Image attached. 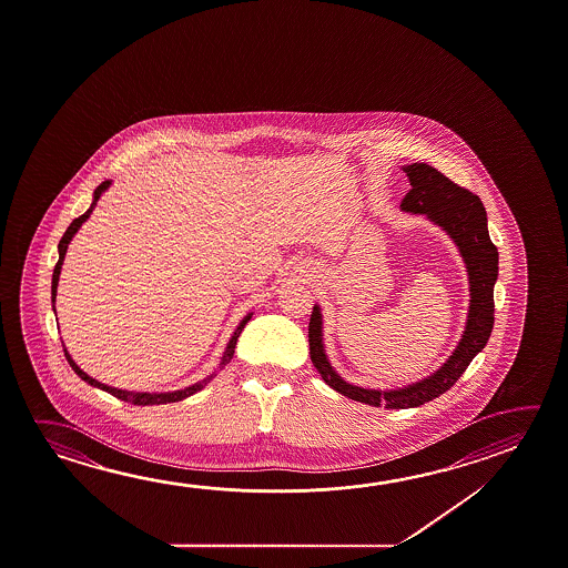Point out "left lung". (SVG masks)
I'll list each match as a JSON object with an SVG mask.
<instances>
[{
    "label": "left lung",
    "mask_w": 568,
    "mask_h": 568,
    "mask_svg": "<svg viewBox=\"0 0 568 568\" xmlns=\"http://www.w3.org/2000/svg\"><path fill=\"white\" fill-rule=\"evenodd\" d=\"M404 172L408 174L412 190L402 200V210L412 214L428 215L432 222L442 225L452 235L467 265L471 303H469L464 336L454 354L447 358V363L426 381L416 382L402 390L388 392L366 390L361 386H353L333 371V366L326 361V354L323 353L325 348H323V333H321L323 328L321 311L318 307H313V315L308 323V351H311V361L316 373L321 374L323 381L338 394L376 408L378 406L392 409L414 408L449 390L474 361L475 354L484 351L485 344L491 336L493 321H495L493 285L499 273V253L489 237L487 214L481 200L471 194L467 187L452 182L439 170L424 162L406 166Z\"/></svg>",
    "instance_id": "1"
}]
</instances>
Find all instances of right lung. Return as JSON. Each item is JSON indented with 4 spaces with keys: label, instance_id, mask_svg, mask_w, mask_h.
<instances>
[{
    "label": "right lung",
    "instance_id": "1",
    "mask_svg": "<svg viewBox=\"0 0 568 568\" xmlns=\"http://www.w3.org/2000/svg\"><path fill=\"white\" fill-rule=\"evenodd\" d=\"M111 186V180H104L101 186L94 190V200L91 207L84 212L83 215H79L77 220L71 222V225L67 227V232L63 233V237H61V242H59V261L55 263V270H53V281H51V301H55L57 297V283H59V273H61V265H63V260H65L67 245L69 242L73 240V235H75L77 230L83 225V222H87V217L91 215V212L94 210V205L99 202V197L103 194L106 187ZM252 318V315L245 316L240 326L235 328V333H233L232 341L227 344V348H225L224 358H222V364H220V368H224L225 364L230 363L233 358V353H235V344H237V338L242 335L243 326L247 325V321ZM65 351V348H63ZM67 363L71 364V368L75 371L77 376H81L84 382H89L91 386H97V388H101V390L109 392L112 394L114 398H119V400L131 402L134 406H154V404H168V402H180L187 398V396H192L197 390H202L207 382L212 381L214 376H210V378H205V381L197 382L194 386H187L184 390L178 392H166V394H149V392H129V390H119V388H111V386H106V384H101L99 381H94L91 378L89 374L83 373L79 366H77L75 361L69 356V353L65 351Z\"/></svg>",
    "mask_w": 568,
    "mask_h": 568
}]
</instances>
